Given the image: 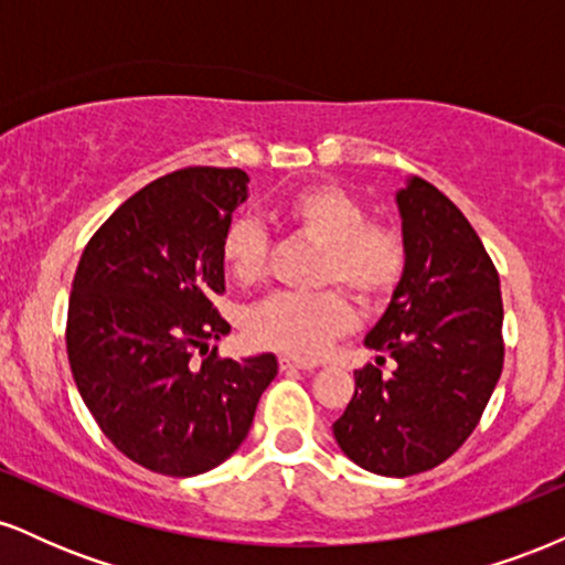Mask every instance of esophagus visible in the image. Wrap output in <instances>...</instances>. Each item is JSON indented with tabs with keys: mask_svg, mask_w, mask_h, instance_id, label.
Segmentation results:
<instances>
[{
	"mask_svg": "<svg viewBox=\"0 0 565 565\" xmlns=\"http://www.w3.org/2000/svg\"><path fill=\"white\" fill-rule=\"evenodd\" d=\"M278 366H281V372H291V369H316L313 361L295 359V355H281V359H278Z\"/></svg>",
	"mask_w": 565,
	"mask_h": 565,
	"instance_id": "34e87169",
	"label": "esophagus"
}]
</instances>
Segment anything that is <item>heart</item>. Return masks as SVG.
I'll use <instances>...</instances> for the list:
<instances>
[{"label": "heart", "mask_w": 565, "mask_h": 565, "mask_svg": "<svg viewBox=\"0 0 565 565\" xmlns=\"http://www.w3.org/2000/svg\"><path fill=\"white\" fill-rule=\"evenodd\" d=\"M274 215L284 228L321 244L319 284L345 287L359 302L374 305L393 295L404 278L406 242L401 231L369 220L366 206L342 188L305 185L278 201ZM220 260L238 284L263 281L270 260L268 233L249 217L231 220L220 236ZM337 287L270 295L249 310L246 334L263 348L316 359L355 321L348 295Z\"/></svg>", "instance_id": "1"}]
</instances>
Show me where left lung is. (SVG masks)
Instances as JSON below:
<instances>
[{
    "label": "left lung",
    "instance_id": "8db88e82",
    "mask_svg": "<svg viewBox=\"0 0 565 565\" xmlns=\"http://www.w3.org/2000/svg\"><path fill=\"white\" fill-rule=\"evenodd\" d=\"M406 270L366 348L395 361L366 364L332 425L364 470L404 478L446 462L476 425L504 364L499 274L459 206L423 178L398 191Z\"/></svg>",
    "mask_w": 565,
    "mask_h": 565
}]
</instances>
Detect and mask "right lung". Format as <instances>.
Masks as SVG:
<instances>
[{
	"instance_id": "obj_1",
	"label": "right lung",
	"mask_w": 565,
	"mask_h": 565,
	"mask_svg": "<svg viewBox=\"0 0 565 565\" xmlns=\"http://www.w3.org/2000/svg\"><path fill=\"white\" fill-rule=\"evenodd\" d=\"M246 183L238 167L164 174L93 233L76 265L71 374L103 436L159 476L225 462L278 374L270 353L233 361L210 348L231 332L212 297L225 291L220 236Z\"/></svg>"
}]
</instances>
